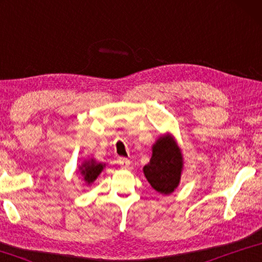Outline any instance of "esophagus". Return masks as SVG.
Returning a JSON list of instances; mask_svg holds the SVG:
<instances>
[{
	"mask_svg": "<svg viewBox=\"0 0 262 262\" xmlns=\"http://www.w3.org/2000/svg\"><path fill=\"white\" fill-rule=\"evenodd\" d=\"M118 163L120 164L121 167H123V168H128V167H129V165H130L129 159H127V158H122V157H120V158L118 159Z\"/></svg>",
	"mask_w": 262,
	"mask_h": 262,
	"instance_id": "obj_1",
	"label": "esophagus"
}]
</instances>
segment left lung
Returning a JSON list of instances; mask_svg holds the SVG:
<instances>
[{
    "instance_id": "8db88e82",
    "label": "left lung",
    "mask_w": 262,
    "mask_h": 262,
    "mask_svg": "<svg viewBox=\"0 0 262 262\" xmlns=\"http://www.w3.org/2000/svg\"><path fill=\"white\" fill-rule=\"evenodd\" d=\"M183 155L171 135H163L152 145V156L143 167L149 184L161 194H171L178 187L183 171Z\"/></svg>"
}]
</instances>
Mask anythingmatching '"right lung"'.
<instances>
[{
  "instance_id": "right-lung-1",
  "label": "right lung",
  "mask_w": 262,
  "mask_h": 262,
  "mask_svg": "<svg viewBox=\"0 0 262 262\" xmlns=\"http://www.w3.org/2000/svg\"><path fill=\"white\" fill-rule=\"evenodd\" d=\"M105 164L103 163H97L95 159H90V161L84 162L82 166L79 167V171H81V174L83 176L84 181L88 185L94 183L97 179V177L100 174V172L103 171Z\"/></svg>"
}]
</instances>
